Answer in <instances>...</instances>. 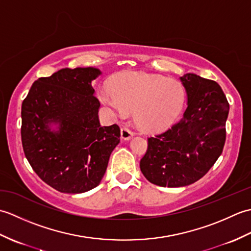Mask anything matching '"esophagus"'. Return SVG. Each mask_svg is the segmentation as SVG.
<instances>
[{
    "label": "esophagus",
    "mask_w": 251,
    "mask_h": 251,
    "mask_svg": "<svg viewBox=\"0 0 251 251\" xmlns=\"http://www.w3.org/2000/svg\"><path fill=\"white\" fill-rule=\"evenodd\" d=\"M132 136H134V132L129 130L127 127H123V128L121 129V137L123 140H129V139H131Z\"/></svg>",
    "instance_id": "obj_1"
}]
</instances>
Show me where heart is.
<instances>
[{"label":"heart","mask_w":251,"mask_h":251,"mask_svg":"<svg viewBox=\"0 0 251 251\" xmlns=\"http://www.w3.org/2000/svg\"><path fill=\"white\" fill-rule=\"evenodd\" d=\"M99 98L120 116L135 110V121L142 129L158 131L167 128L180 115L185 90L175 78L128 71L112 77L110 89H101Z\"/></svg>","instance_id":"heart-1"}]
</instances>
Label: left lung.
I'll return each mask as SVG.
<instances>
[{"label":"left lung","instance_id":"obj_1","mask_svg":"<svg viewBox=\"0 0 251 251\" xmlns=\"http://www.w3.org/2000/svg\"><path fill=\"white\" fill-rule=\"evenodd\" d=\"M188 96L182 117L166 131L148 138L140 161L151 183L178 188L196 182L221 155L230 105L220 85L193 73L180 77Z\"/></svg>","mask_w":251,"mask_h":251}]
</instances>
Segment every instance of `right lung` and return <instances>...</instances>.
<instances>
[{"label":"right lung","instance_id":"right-lung-1","mask_svg":"<svg viewBox=\"0 0 251 251\" xmlns=\"http://www.w3.org/2000/svg\"><path fill=\"white\" fill-rule=\"evenodd\" d=\"M100 74L92 67L61 69L32 84L21 105L25 155L36 175L61 193L96 188L120 143V127L99 123L92 82Z\"/></svg>","mask_w":251,"mask_h":251}]
</instances>
